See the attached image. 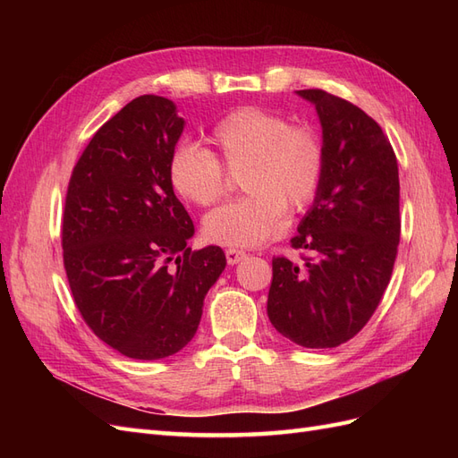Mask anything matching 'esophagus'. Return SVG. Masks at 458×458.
Instances as JSON below:
<instances>
[{"mask_svg": "<svg viewBox=\"0 0 458 458\" xmlns=\"http://www.w3.org/2000/svg\"><path fill=\"white\" fill-rule=\"evenodd\" d=\"M225 258H227L229 266H237L239 261H242V259L246 258V252H244V250H239V248H227V250H225Z\"/></svg>", "mask_w": 458, "mask_h": 458, "instance_id": "obj_1", "label": "esophagus"}]
</instances>
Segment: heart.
Here are the masks:
<instances>
[{"label": "heart", "instance_id": "b5f03b06", "mask_svg": "<svg viewBox=\"0 0 458 458\" xmlns=\"http://www.w3.org/2000/svg\"><path fill=\"white\" fill-rule=\"evenodd\" d=\"M208 152L195 145L177 147L168 164L174 191L197 206L217 202L227 191V175L239 174L246 195L216 208L204 219L206 237L231 246H252L283 229L284 206H306L323 175L325 150L308 126H288L269 110H233L212 128Z\"/></svg>", "mask_w": 458, "mask_h": 458}]
</instances>
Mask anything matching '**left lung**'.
Returning <instances> with one entry per match:
<instances>
[{
	"instance_id": "8db88e82",
	"label": "left lung",
	"mask_w": 458,
	"mask_h": 458,
	"mask_svg": "<svg viewBox=\"0 0 458 458\" xmlns=\"http://www.w3.org/2000/svg\"><path fill=\"white\" fill-rule=\"evenodd\" d=\"M323 130L325 164L294 248L301 266L273 258L267 315L301 348H336L378 308L397 254L399 172L382 128L361 108L323 89H300Z\"/></svg>"
}]
</instances>
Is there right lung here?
I'll use <instances>...</instances> for the list:
<instances>
[{"instance_id":"right-lung-1","label":"right lung","mask_w":458,"mask_h":458,"mask_svg":"<svg viewBox=\"0 0 458 458\" xmlns=\"http://www.w3.org/2000/svg\"><path fill=\"white\" fill-rule=\"evenodd\" d=\"M183 128L174 101L137 97L93 135L68 183L63 258L76 308L130 359L183 350L227 266L219 246H187L195 225L168 177Z\"/></svg>"}]
</instances>
